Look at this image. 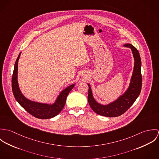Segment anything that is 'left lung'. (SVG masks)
Returning <instances> with one entry per match:
<instances>
[{
    "instance_id": "1",
    "label": "left lung",
    "mask_w": 159,
    "mask_h": 159,
    "mask_svg": "<svg viewBox=\"0 0 159 159\" xmlns=\"http://www.w3.org/2000/svg\"><path fill=\"white\" fill-rule=\"evenodd\" d=\"M125 46L130 48L135 59L133 75L129 88L117 100L107 105H102L97 103L93 97L91 86H89L88 102L92 110L101 116L106 117H117L126 112L135 102L139 96L142 86V76L141 71V62L139 53L135 46L131 44H126Z\"/></svg>"
}]
</instances>
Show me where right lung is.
<instances>
[{
	"label": "right lung",
	"mask_w": 159,
	"mask_h": 159,
	"mask_svg": "<svg viewBox=\"0 0 159 159\" xmlns=\"http://www.w3.org/2000/svg\"><path fill=\"white\" fill-rule=\"evenodd\" d=\"M20 55L21 52L20 53L15 62L11 79L12 91L15 99L27 112L37 118L41 119H47L55 117L60 113L66 104L67 97L69 92L75 86V84H72L68 86L64 91H62L57 97L56 102L51 105L40 103L28 100L21 93L18 86L17 80L18 64Z\"/></svg>",
	"instance_id": "right-lung-1"
}]
</instances>
